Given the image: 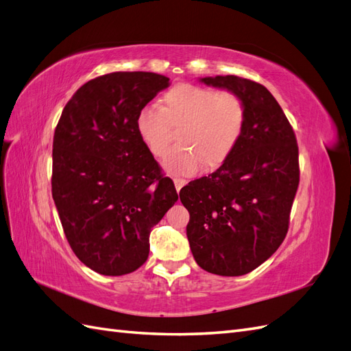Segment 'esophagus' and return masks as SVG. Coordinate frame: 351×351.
Wrapping results in <instances>:
<instances>
[{"instance_id":"esophagus-1","label":"esophagus","mask_w":351,"mask_h":351,"mask_svg":"<svg viewBox=\"0 0 351 351\" xmlns=\"http://www.w3.org/2000/svg\"><path fill=\"white\" fill-rule=\"evenodd\" d=\"M186 180L184 178H174V186H176V189H177V192H180V190H182V187L183 186H186Z\"/></svg>"}]
</instances>
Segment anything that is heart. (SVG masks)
Segmentation results:
<instances>
[{
    "mask_svg": "<svg viewBox=\"0 0 351 351\" xmlns=\"http://www.w3.org/2000/svg\"><path fill=\"white\" fill-rule=\"evenodd\" d=\"M164 108L145 104L136 115V130L154 155H161L173 139V127L186 124L182 141L164 156L167 171L193 176L206 162L218 167L234 151L246 121V107L239 95L180 83L168 90Z\"/></svg>",
    "mask_w": 351,
    "mask_h": 351,
    "instance_id": "b5f03b06",
    "label": "heart"
}]
</instances>
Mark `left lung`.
I'll list each match as a JSON object with an SVG mask.
<instances>
[{"instance_id": "obj_1", "label": "left lung", "mask_w": 351, "mask_h": 351, "mask_svg": "<svg viewBox=\"0 0 351 351\" xmlns=\"http://www.w3.org/2000/svg\"><path fill=\"white\" fill-rule=\"evenodd\" d=\"M200 82L239 95L246 121L217 171L180 190L190 214L187 239L202 269L239 277L271 258L285 239L300 178L299 147L280 104L262 84L239 76Z\"/></svg>"}]
</instances>
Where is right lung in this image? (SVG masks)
<instances>
[{
  "label": "right lung",
  "mask_w": 351,
  "mask_h": 351,
  "mask_svg": "<svg viewBox=\"0 0 351 351\" xmlns=\"http://www.w3.org/2000/svg\"><path fill=\"white\" fill-rule=\"evenodd\" d=\"M168 86L156 73L104 74L79 88L60 117L52 199L74 254L98 274L141 268L152 227L178 199L136 130L137 112Z\"/></svg>",
  "instance_id": "1"
}]
</instances>
